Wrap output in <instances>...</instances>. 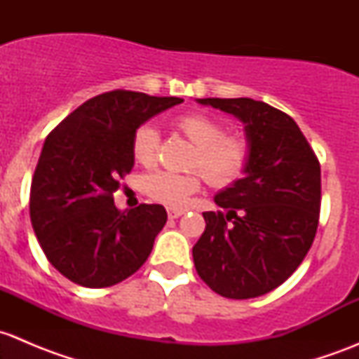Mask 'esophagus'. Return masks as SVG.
I'll use <instances>...</instances> for the list:
<instances>
[{"label": "esophagus", "instance_id": "1", "mask_svg": "<svg viewBox=\"0 0 359 359\" xmlns=\"http://www.w3.org/2000/svg\"><path fill=\"white\" fill-rule=\"evenodd\" d=\"M184 212H186V210L182 208H168V217L170 219H179L180 215H184Z\"/></svg>", "mask_w": 359, "mask_h": 359}]
</instances>
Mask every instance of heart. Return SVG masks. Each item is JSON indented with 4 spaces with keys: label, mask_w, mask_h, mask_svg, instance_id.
Masks as SVG:
<instances>
[{
    "label": "heart",
    "mask_w": 359,
    "mask_h": 359,
    "mask_svg": "<svg viewBox=\"0 0 359 359\" xmlns=\"http://www.w3.org/2000/svg\"><path fill=\"white\" fill-rule=\"evenodd\" d=\"M173 126L194 146L191 168L200 170L213 187H227L245 173L250 159V144L245 137L224 133V125L203 112H186L173 119ZM159 146L158 130L144 123L132 139V156L139 165L156 161ZM201 186L198 172H151L142 179V191L151 200L170 206L184 205Z\"/></svg>",
    "instance_id": "1"
}]
</instances>
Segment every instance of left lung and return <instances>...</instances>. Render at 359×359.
I'll return each instance as SVG.
<instances>
[{
    "label": "left lung",
    "mask_w": 359,
    "mask_h": 359,
    "mask_svg": "<svg viewBox=\"0 0 359 359\" xmlns=\"http://www.w3.org/2000/svg\"><path fill=\"white\" fill-rule=\"evenodd\" d=\"M245 125L250 159L243 179L213 200L205 233L193 247L194 267L213 292L253 299L288 280L316 236L321 168L299 125L253 99H198Z\"/></svg>",
    "instance_id": "1"
}]
</instances>
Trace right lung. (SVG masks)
<instances>
[{"mask_svg": "<svg viewBox=\"0 0 359 359\" xmlns=\"http://www.w3.org/2000/svg\"><path fill=\"white\" fill-rule=\"evenodd\" d=\"M180 102L179 97L112 90L86 100L46 137L29 213L48 262L72 283L112 287L149 257L166 210L142 203L121 213L112 194L133 168L135 130Z\"/></svg>", "mask_w": 359, "mask_h": 359, "instance_id": "right-lung-1", "label": "right lung"}]
</instances>
